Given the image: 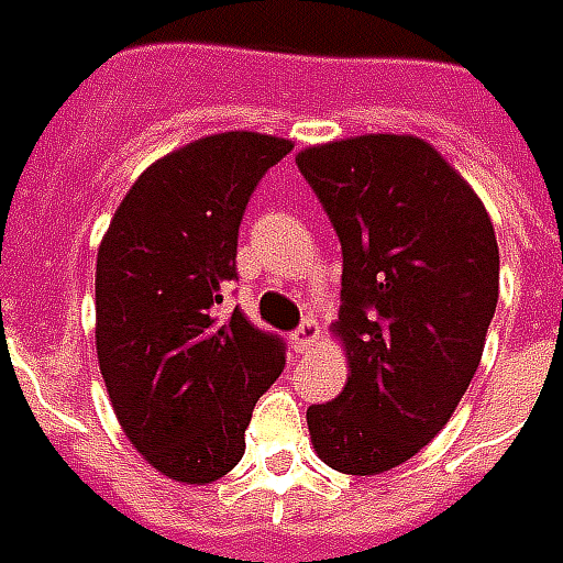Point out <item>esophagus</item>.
<instances>
[{
	"label": "esophagus",
	"instance_id": "obj_1",
	"mask_svg": "<svg viewBox=\"0 0 563 563\" xmlns=\"http://www.w3.org/2000/svg\"><path fill=\"white\" fill-rule=\"evenodd\" d=\"M318 324H312V321H306V324H300L294 333H290V345H294V352L306 354L309 349H312L314 342H318Z\"/></svg>",
	"mask_w": 563,
	"mask_h": 563
}]
</instances>
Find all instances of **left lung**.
<instances>
[{"label": "left lung", "instance_id": "obj_1", "mask_svg": "<svg viewBox=\"0 0 563 563\" xmlns=\"http://www.w3.org/2000/svg\"><path fill=\"white\" fill-rule=\"evenodd\" d=\"M342 245L336 400L309 406L327 466L376 476L440 433L497 309L500 251L473 187L418 135L369 133L297 154Z\"/></svg>", "mask_w": 563, "mask_h": 563}]
</instances>
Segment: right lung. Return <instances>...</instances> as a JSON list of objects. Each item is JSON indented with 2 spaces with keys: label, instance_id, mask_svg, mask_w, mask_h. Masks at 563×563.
Returning a JSON list of instances; mask_svg holds the SVG:
<instances>
[{
  "label": "right lung",
  "instance_id": "1",
  "mask_svg": "<svg viewBox=\"0 0 563 563\" xmlns=\"http://www.w3.org/2000/svg\"><path fill=\"white\" fill-rule=\"evenodd\" d=\"M278 135L218 133L135 178L97 254V354L126 440L185 485L227 476L245 454L285 342L245 314L221 318L239 224L254 187L290 154Z\"/></svg>",
  "mask_w": 563,
  "mask_h": 563
}]
</instances>
